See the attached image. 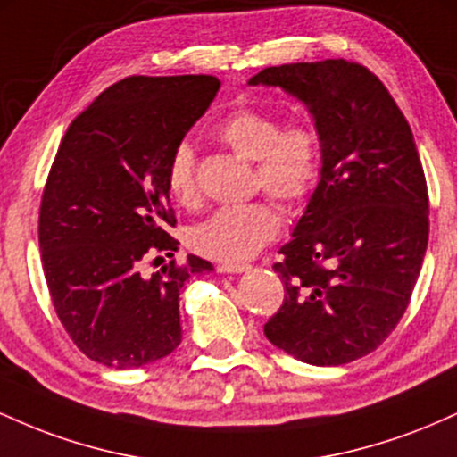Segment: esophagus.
I'll list each match as a JSON object with an SVG mask.
<instances>
[{
  "label": "esophagus",
  "mask_w": 457,
  "mask_h": 457,
  "mask_svg": "<svg viewBox=\"0 0 457 457\" xmlns=\"http://www.w3.org/2000/svg\"><path fill=\"white\" fill-rule=\"evenodd\" d=\"M251 266L249 264H245V262H221V264L217 266V270L219 272H245V270H249Z\"/></svg>",
  "instance_id": "1"
}]
</instances>
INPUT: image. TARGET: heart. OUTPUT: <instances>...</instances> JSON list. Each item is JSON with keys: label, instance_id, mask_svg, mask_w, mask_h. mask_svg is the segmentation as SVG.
<instances>
[{"label": "heart", "instance_id": "b5f03b06", "mask_svg": "<svg viewBox=\"0 0 457 457\" xmlns=\"http://www.w3.org/2000/svg\"><path fill=\"white\" fill-rule=\"evenodd\" d=\"M221 144L255 162L253 187L264 188L286 204H301L312 195L322 174V135L313 122L283 124L272 112L236 109L214 129ZM167 191L185 208L197 206L199 187L193 145L182 141L171 150L165 167ZM281 214L269 197L217 208L193 225L188 243L197 253L214 260L238 262L255 253L279 232Z\"/></svg>", "mask_w": 457, "mask_h": 457}]
</instances>
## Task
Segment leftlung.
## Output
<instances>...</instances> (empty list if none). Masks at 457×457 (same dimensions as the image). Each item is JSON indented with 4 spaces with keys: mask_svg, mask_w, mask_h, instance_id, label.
<instances>
[{
    "mask_svg": "<svg viewBox=\"0 0 457 457\" xmlns=\"http://www.w3.org/2000/svg\"><path fill=\"white\" fill-rule=\"evenodd\" d=\"M249 86L305 103L322 135V174L272 269L283 305L269 342L309 365L374 353L411 303L429 234L412 130L382 81L345 60L270 66Z\"/></svg>",
    "mask_w": 457,
    "mask_h": 457,
    "instance_id": "8db88e82",
    "label": "left lung"
}]
</instances>
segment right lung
Masks as SVG:
<instances>
[{"mask_svg":"<svg viewBox=\"0 0 457 457\" xmlns=\"http://www.w3.org/2000/svg\"><path fill=\"white\" fill-rule=\"evenodd\" d=\"M219 87L211 75L127 77L72 120L57 148L40 202L43 270L57 318L96 363L130 370L180 344L178 296L212 264L188 255L152 277L141 264L178 249L167 159Z\"/></svg>","mask_w":457,"mask_h":457,"instance_id":"1","label":"right lung"}]
</instances>
